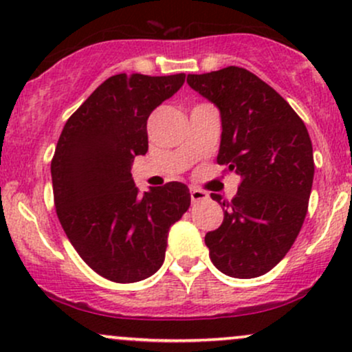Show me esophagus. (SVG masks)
Segmentation results:
<instances>
[{
	"label": "esophagus",
	"instance_id": "esophagus-1",
	"mask_svg": "<svg viewBox=\"0 0 352 352\" xmlns=\"http://www.w3.org/2000/svg\"><path fill=\"white\" fill-rule=\"evenodd\" d=\"M190 199H192V204H199V201L208 199V193L200 188H190Z\"/></svg>",
	"mask_w": 352,
	"mask_h": 352
}]
</instances>
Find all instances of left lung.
I'll list each match as a JSON object with an SVG mask.
<instances>
[{"mask_svg":"<svg viewBox=\"0 0 352 352\" xmlns=\"http://www.w3.org/2000/svg\"><path fill=\"white\" fill-rule=\"evenodd\" d=\"M188 86L220 109L217 162L240 175L223 200V223L205 235L210 260L233 278L268 273L289 252L302 227L313 187V145L301 117L253 72L228 66L188 74Z\"/></svg>","mask_w":352,"mask_h":352,"instance_id":"8db88e82","label":"left lung"}]
</instances>
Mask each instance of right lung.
Here are the masks:
<instances>
[{"instance_id":"1","label":"right lung","mask_w":352,"mask_h":352,"mask_svg":"<svg viewBox=\"0 0 352 352\" xmlns=\"http://www.w3.org/2000/svg\"><path fill=\"white\" fill-rule=\"evenodd\" d=\"M185 74H116L67 119L51 160L52 193L71 245L100 276L135 283L164 263L168 230L190 207V192L168 182L140 195L135 155L148 151L147 119Z\"/></svg>"}]
</instances>
